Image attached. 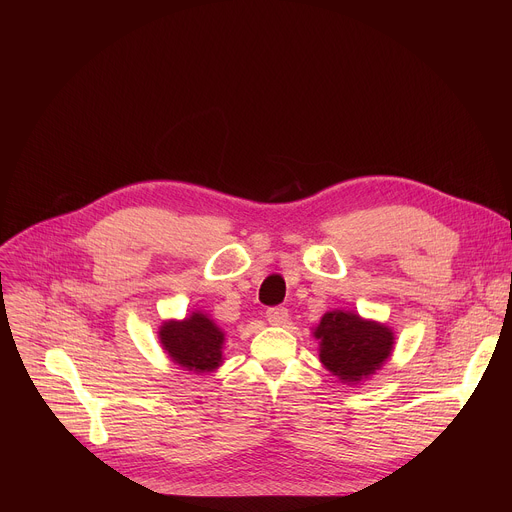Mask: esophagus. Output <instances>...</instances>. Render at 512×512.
Returning <instances> with one entry per match:
<instances>
[{"instance_id":"obj_1","label":"esophagus","mask_w":512,"mask_h":512,"mask_svg":"<svg viewBox=\"0 0 512 512\" xmlns=\"http://www.w3.org/2000/svg\"><path fill=\"white\" fill-rule=\"evenodd\" d=\"M265 318H267V322H269L271 326H283V324L287 322L289 314H287L285 308H269L267 314H265Z\"/></svg>"}]
</instances>
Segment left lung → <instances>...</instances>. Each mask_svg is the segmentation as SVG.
I'll return each mask as SVG.
<instances>
[{
	"instance_id": "obj_1",
	"label": "left lung",
	"mask_w": 512,
	"mask_h": 512,
	"mask_svg": "<svg viewBox=\"0 0 512 512\" xmlns=\"http://www.w3.org/2000/svg\"><path fill=\"white\" fill-rule=\"evenodd\" d=\"M320 362L344 385H362L381 371L395 348V332L352 310L326 312L314 328Z\"/></svg>"
}]
</instances>
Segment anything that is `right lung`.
Masks as SVG:
<instances>
[{
  "label": "right lung",
  "instance_id": "obj_1",
  "mask_svg": "<svg viewBox=\"0 0 512 512\" xmlns=\"http://www.w3.org/2000/svg\"><path fill=\"white\" fill-rule=\"evenodd\" d=\"M158 338L168 358L184 371L214 373L225 362V332L200 310L182 320H164Z\"/></svg>",
  "mask_w": 512,
  "mask_h": 512
}]
</instances>
